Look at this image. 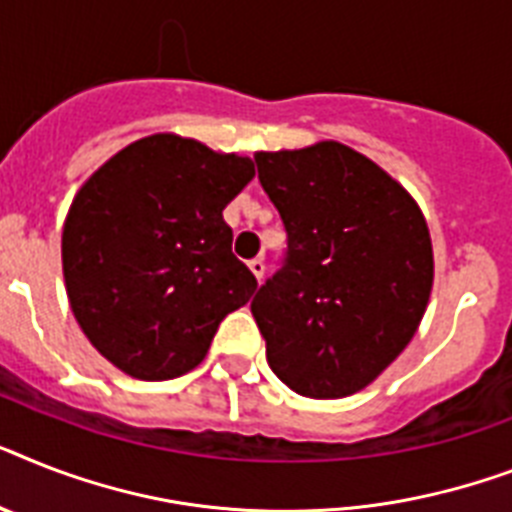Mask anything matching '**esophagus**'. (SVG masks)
Segmentation results:
<instances>
[{
  "instance_id": "esophagus-1",
  "label": "esophagus",
  "mask_w": 512,
  "mask_h": 512,
  "mask_svg": "<svg viewBox=\"0 0 512 512\" xmlns=\"http://www.w3.org/2000/svg\"><path fill=\"white\" fill-rule=\"evenodd\" d=\"M249 270H252V273H255L257 281H263V273H265L263 257H255V260H249Z\"/></svg>"
}]
</instances>
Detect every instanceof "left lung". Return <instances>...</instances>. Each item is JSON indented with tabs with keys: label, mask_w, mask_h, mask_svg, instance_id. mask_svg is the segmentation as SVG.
I'll list each match as a JSON object with an SVG mask.
<instances>
[{
	"label": "left lung",
	"mask_w": 512,
	"mask_h": 512,
	"mask_svg": "<svg viewBox=\"0 0 512 512\" xmlns=\"http://www.w3.org/2000/svg\"><path fill=\"white\" fill-rule=\"evenodd\" d=\"M255 162L289 236L284 268L252 299L268 365L302 397H350L421 326L434 286L426 218L400 181L339 141Z\"/></svg>",
	"instance_id": "obj_1"
}]
</instances>
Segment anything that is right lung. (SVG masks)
<instances>
[{
    "instance_id": "right-lung-1",
    "label": "right lung",
    "mask_w": 512,
    "mask_h": 512,
    "mask_svg": "<svg viewBox=\"0 0 512 512\" xmlns=\"http://www.w3.org/2000/svg\"><path fill=\"white\" fill-rule=\"evenodd\" d=\"M252 178L249 157L152 134L78 189L62 226L65 292L91 347L118 371L184 376L220 321L247 305L257 281L231 252L223 210Z\"/></svg>"
}]
</instances>
